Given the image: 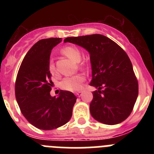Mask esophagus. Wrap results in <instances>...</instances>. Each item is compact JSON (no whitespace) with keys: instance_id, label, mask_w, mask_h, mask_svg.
Instances as JSON below:
<instances>
[{"instance_id":"obj_1","label":"esophagus","mask_w":154,"mask_h":154,"mask_svg":"<svg viewBox=\"0 0 154 154\" xmlns=\"http://www.w3.org/2000/svg\"><path fill=\"white\" fill-rule=\"evenodd\" d=\"M75 96H78V97H80L82 96V92H75Z\"/></svg>"}]
</instances>
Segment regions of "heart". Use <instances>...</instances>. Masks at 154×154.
Wrapping results in <instances>:
<instances>
[{
	"label": "heart",
	"instance_id": "b5f03b06",
	"mask_svg": "<svg viewBox=\"0 0 154 154\" xmlns=\"http://www.w3.org/2000/svg\"><path fill=\"white\" fill-rule=\"evenodd\" d=\"M61 52L75 62H79V66L80 69H85L86 67V62L85 61L80 62L82 58V52L78 47L73 45L65 46L61 50ZM48 71L51 75H55L57 74L56 68L52 61H50L48 64ZM85 81V77L82 75H75L72 76H68L62 80L60 86L62 89L70 92H78L82 89V83Z\"/></svg>",
	"mask_w": 154,
	"mask_h": 154
}]
</instances>
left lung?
<instances>
[{
  "label": "left lung",
  "instance_id": "8db88e82",
  "mask_svg": "<svg viewBox=\"0 0 154 154\" xmlns=\"http://www.w3.org/2000/svg\"><path fill=\"white\" fill-rule=\"evenodd\" d=\"M89 52L92 92L90 112L100 123L115 125L130 115L138 96V81L130 58L115 42L104 35L69 37L64 40Z\"/></svg>",
  "mask_w": 154,
  "mask_h": 154
}]
</instances>
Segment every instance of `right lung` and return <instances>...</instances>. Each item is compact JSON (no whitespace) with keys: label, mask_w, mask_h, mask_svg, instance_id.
Wrapping results in <instances>:
<instances>
[{"label":"right lung","mask_w":154,"mask_h":154,"mask_svg":"<svg viewBox=\"0 0 154 154\" xmlns=\"http://www.w3.org/2000/svg\"><path fill=\"white\" fill-rule=\"evenodd\" d=\"M62 38L42 39L24 56L15 82V96L21 113L38 129L51 130L68 123L76 96L61 90L58 98L50 95L51 75L48 71L51 50Z\"/></svg>","instance_id":"right-lung-1"}]
</instances>
